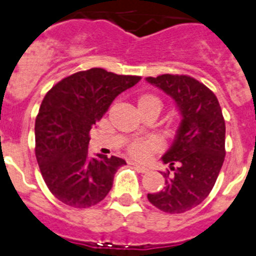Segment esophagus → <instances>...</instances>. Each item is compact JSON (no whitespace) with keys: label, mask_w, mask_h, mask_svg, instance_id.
Segmentation results:
<instances>
[{"label":"esophagus","mask_w":256,"mask_h":256,"mask_svg":"<svg viewBox=\"0 0 256 256\" xmlns=\"http://www.w3.org/2000/svg\"><path fill=\"white\" fill-rule=\"evenodd\" d=\"M132 166L136 168L137 171L141 172V174H146V172L149 171V170H148V167H145V166H142V164H140V163H132Z\"/></svg>","instance_id":"1"}]
</instances>
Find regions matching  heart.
Instances as JSON below:
<instances>
[{
    "mask_svg": "<svg viewBox=\"0 0 256 256\" xmlns=\"http://www.w3.org/2000/svg\"><path fill=\"white\" fill-rule=\"evenodd\" d=\"M160 104V101L158 98L154 97V96L146 94L140 98L138 104ZM162 149V142L160 140L156 138V137H149L146 140H138V141H134V142L130 144V154L132 155L133 158L138 159V160H146V159L150 158V155L152 152H158Z\"/></svg>",
    "mask_w": 256,
    "mask_h": 256,
    "instance_id": "heart-1",
    "label": "heart"
}]
</instances>
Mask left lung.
<instances>
[{
  "instance_id": "8db88e82",
  "label": "left lung",
  "mask_w": 256,
  "mask_h": 256,
  "mask_svg": "<svg viewBox=\"0 0 256 256\" xmlns=\"http://www.w3.org/2000/svg\"><path fill=\"white\" fill-rule=\"evenodd\" d=\"M172 98L181 115L174 144L162 160L166 186L148 194L156 208L168 214L186 212L212 190L226 156V122L222 107L206 85L186 75L146 78Z\"/></svg>"
}]
</instances>
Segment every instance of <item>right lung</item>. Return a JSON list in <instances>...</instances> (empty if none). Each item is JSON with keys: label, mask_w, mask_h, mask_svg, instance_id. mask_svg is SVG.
Returning a JSON list of instances; mask_svg holds the SVG:
<instances>
[{"label": "right lung", "mask_w": 256, "mask_h": 256, "mask_svg": "<svg viewBox=\"0 0 256 256\" xmlns=\"http://www.w3.org/2000/svg\"><path fill=\"white\" fill-rule=\"evenodd\" d=\"M140 80L90 68L64 78L44 97L34 124V152L46 186L67 206L86 208L101 202L118 168L126 164L114 155L90 158L89 132L114 100Z\"/></svg>", "instance_id": "add662e5"}]
</instances>
